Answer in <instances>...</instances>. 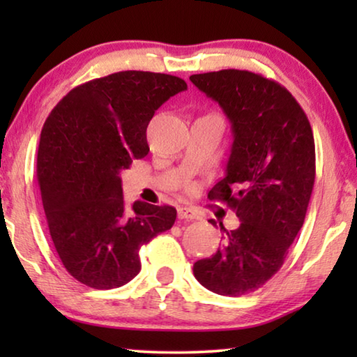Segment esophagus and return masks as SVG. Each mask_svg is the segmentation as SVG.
Returning a JSON list of instances; mask_svg holds the SVG:
<instances>
[{
  "label": "esophagus",
  "instance_id": "1",
  "mask_svg": "<svg viewBox=\"0 0 357 357\" xmlns=\"http://www.w3.org/2000/svg\"><path fill=\"white\" fill-rule=\"evenodd\" d=\"M178 219H185V221H193V219H202V214H199L195 208L180 206L178 208Z\"/></svg>",
  "mask_w": 357,
  "mask_h": 357
}]
</instances>
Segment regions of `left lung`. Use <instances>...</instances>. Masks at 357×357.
I'll use <instances>...</instances> for the list:
<instances>
[{
	"label": "left lung",
	"mask_w": 357,
	"mask_h": 357,
	"mask_svg": "<svg viewBox=\"0 0 357 357\" xmlns=\"http://www.w3.org/2000/svg\"><path fill=\"white\" fill-rule=\"evenodd\" d=\"M190 81L218 102L231 123L226 175L208 198L226 202L241 219L229 232L219 222L226 243L195 263L193 275L206 289L237 297L280 271L304 224L315 180L314 135L291 92L261 75L221 70Z\"/></svg>",
	"instance_id": "left-lung-1"
}]
</instances>
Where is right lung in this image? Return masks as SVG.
<instances>
[{
  "mask_svg": "<svg viewBox=\"0 0 357 357\" xmlns=\"http://www.w3.org/2000/svg\"><path fill=\"white\" fill-rule=\"evenodd\" d=\"M185 89L177 76L120 71L75 87L48 115L37 155L43 211L63 266L82 284H126L141 270L139 248L174 226L172 206H126L120 174L149 153L151 119Z\"/></svg>",
  "mask_w": 357,
  "mask_h": 357,
  "instance_id": "obj_1",
  "label": "right lung"
}]
</instances>
